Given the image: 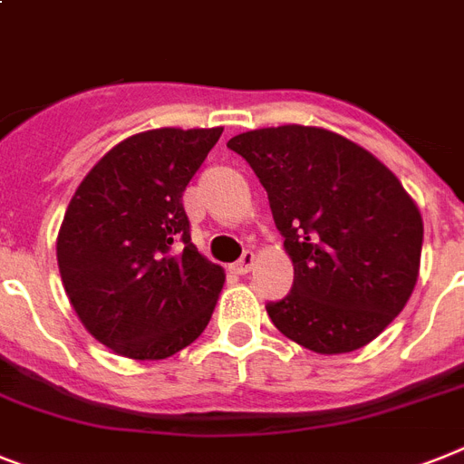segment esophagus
<instances>
[{"label": "esophagus", "instance_id": "34e87169", "mask_svg": "<svg viewBox=\"0 0 464 464\" xmlns=\"http://www.w3.org/2000/svg\"><path fill=\"white\" fill-rule=\"evenodd\" d=\"M252 266H255V252L245 250L243 257H240L238 262L233 265V271H236V274H247V271H250Z\"/></svg>", "mask_w": 464, "mask_h": 464}]
</instances>
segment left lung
Here are the masks:
<instances>
[{"instance_id":"obj_1","label":"left lung","mask_w":464,"mask_h":464,"mask_svg":"<svg viewBox=\"0 0 464 464\" xmlns=\"http://www.w3.org/2000/svg\"><path fill=\"white\" fill-rule=\"evenodd\" d=\"M269 195L295 278L266 303L284 336L322 355L362 348L415 291L424 226L401 180L348 138L312 126L228 140Z\"/></svg>"}]
</instances>
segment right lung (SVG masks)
Wrapping results in <instances>:
<instances>
[{
    "label": "right lung",
    "instance_id": "right-lung-1",
    "mask_svg": "<svg viewBox=\"0 0 464 464\" xmlns=\"http://www.w3.org/2000/svg\"><path fill=\"white\" fill-rule=\"evenodd\" d=\"M224 128H157L109 150L82 179L56 238L85 329L130 360H164L207 329L224 269L190 240L183 193Z\"/></svg>",
    "mask_w": 464,
    "mask_h": 464
}]
</instances>
